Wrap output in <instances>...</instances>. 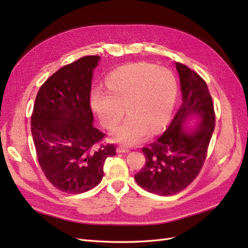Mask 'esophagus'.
<instances>
[{
  "label": "esophagus",
  "instance_id": "34e87169",
  "mask_svg": "<svg viewBox=\"0 0 248 248\" xmlns=\"http://www.w3.org/2000/svg\"><path fill=\"white\" fill-rule=\"evenodd\" d=\"M117 152L118 153H127V152H129V148L126 147V146H123V145L118 146L117 147Z\"/></svg>",
  "mask_w": 248,
  "mask_h": 248
}]
</instances>
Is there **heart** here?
I'll return each mask as SVG.
<instances>
[{
  "instance_id": "1",
  "label": "heart",
  "mask_w": 248,
  "mask_h": 248,
  "mask_svg": "<svg viewBox=\"0 0 248 248\" xmlns=\"http://www.w3.org/2000/svg\"><path fill=\"white\" fill-rule=\"evenodd\" d=\"M107 90L94 89L91 106L104 128L112 130L128 115L110 139L137 145L149 132H159L170 121L177 98V81L169 69L148 63L120 67L106 79Z\"/></svg>"
}]
</instances>
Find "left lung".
Listing matches in <instances>:
<instances>
[{"label": "left lung", "mask_w": 248, "mask_h": 248, "mask_svg": "<svg viewBox=\"0 0 248 248\" xmlns=\"http://www.w3.org/2000/svg\"><path fill=\"white\" fill-rule=\"evenodd\" d=\"M176 69L182 104L162 136L141 149L146 164L134 175L141 188L163 197L182 191L197 178L215 128L214 106L206 81L184 64L176 63ZM192 114L202 120L188 133L183 123Z\"/></svg>", "instance_id": "left-lung-1"}]
</instances>
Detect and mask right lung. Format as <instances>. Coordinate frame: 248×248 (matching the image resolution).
<instances>
[{"label": "right lung", "instance_id": "obj_1", "mask_svg": "<svg viewBox=\"0 0 248 248\" xmlns=\"http://www.w3.org/2000/svg\"><path fill=\"white\" fill-rule=\"evenodd\" d=\"M99 56H86L55 72L40 87L31 131L44 176L57 189L82 193L98 185L103 166L116 155L112 144L93 127L90 94Z\"/></svg>", "mask_w": 248, "mask_h": 248}]
</instances>
